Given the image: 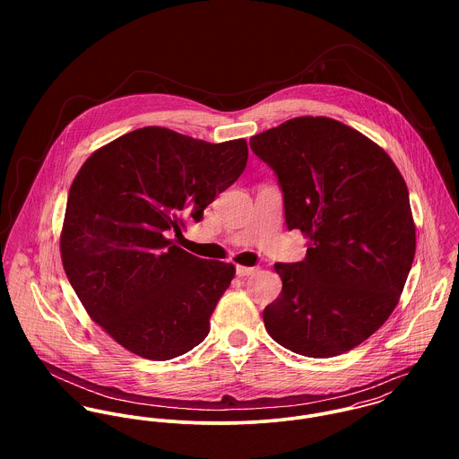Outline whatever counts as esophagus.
I'll list each match as a JSON object with an SVG mask.
<instances>
[{
  "mask_svg": "<svg viewBox=\"0 0 459 459\" xmlns=\"http://www.w3.org/2000/svg\"><path fill=\"white\" fill-rule=\"evenodd\" d=\"M258 268L255 266H244V264H237V275L240 277H246V275H253Z\"/></svg>",
  "mask_w": 459,
  "mask_h": 459,
  "instance_id": "34e87169",
  "label": "esophagus"
}]
</instances>
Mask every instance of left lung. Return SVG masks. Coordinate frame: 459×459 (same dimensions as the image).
Here are the masks:
<instances>
[{
	"label": "left lung",
	"mask_w": 459,
	"mask_h": 459,
	"mask_svg": "<svg viewBox=\"0 0 459 459\" xmlns=\"http://www.w3.org/2000/svg\"><path fill=\"white\" fill-rule=\"evenodd\" d=\"M277 175L288 230L309 238L300 263H275L282 290L263 311L281 346L341 355L393 315L415 256L404 178L387 152L327 117H299L251 137Z\"/></svg>",
	"instance_id": "1"
}]
</instances>
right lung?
Returning <instances> with one entry per match:
<instances>
[{
	"label": "right lung",
	"instance_id": "obj_1",
	"mask_svg": "<svg viewBox=\"0 0 459 459\" xmlns=\"http://www.w3.org/2000/svg\"><path fill=\"white\" fill-rule=\"evenodd\" d=\"M246 139L208 143L143 127L95 150L75 175L60 235L66 277L120 346L169 360L197 346L235 277L169 238L246 169Z\"/></svg>",
	"mask_w": 459,
	"mask_h": 459
}]
</instances>
